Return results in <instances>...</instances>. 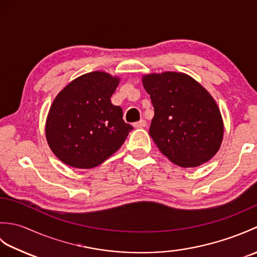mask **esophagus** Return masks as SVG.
I'll return each mask as SVG.
<instances>
[{
	"label": "esophagus",
	"instance_id": "1",
	"mask_svg": "<svg viewBox=\"0 0 257 257\" xmlns=\"http://www.w3.org/2000/svg\"><path fill=\"white\" fill-rule=\"evenodd\" d=\"M134 125H135L136 128H144V127H146V125H147V121H146L145 119H141V120H139V121L135 122Z\"/></svg>",
	"mask_w": 257,
	"mask_h": 257
}]
</instances>
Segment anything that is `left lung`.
<instances>
[{"label":"left lung","mask_w":257,"mask_h":257,"mask_svg":"<svg viewBox=\"0 0 257 257\" xmlns=\"http://www.w3.org/2000/svg\"><path fill=\"white\" fill-rule=\"evenodd\" d=\"M155 116L150 137L171 162L193 168L209 161L223 139V121L213 97L190 76L167 72L146 75Z\"/></svg>","instance_id":"1"}]
</instances>
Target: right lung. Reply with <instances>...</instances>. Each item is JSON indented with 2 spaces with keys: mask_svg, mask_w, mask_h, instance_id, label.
<instances>
[{
  "mask_svg": "<svg viewBox=\"0 0 257 257\" xmlns=\"http://www.w3.org/2000/svg\"><path fill=\"white\" fill-rule=\"evenodd\" d=\"M119 79L103 72L76 78L59 92L48 112L46 139L67 166H99L124 143L134 127L122 119V109L110 97Z\"/></svg>",
  "mask_w": 257,
  "mask_h": 257,
  "instance_id": "add662e5",
  "label": "right lung"
}]
</instances>
